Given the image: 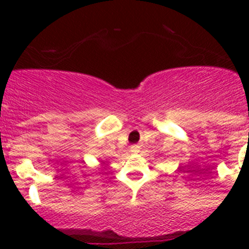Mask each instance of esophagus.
Instances as JSON below:
<instances>
[{
	"mask_svg": "<svg viewBox=\"0 0 249 249\" xmlns=\"http://www.w3.org/2000/svg\"><path fill=\"white\" fill-rule=\"evenodd\" d=\"M132 151H133V152H137V151H138V147H137V146L132 147Z\"/></svg>",
	"mask_w": 249,
	"mask_h": 249,
	"instance_id": "1",
	"label": "esophagus"
}]
</instances>
